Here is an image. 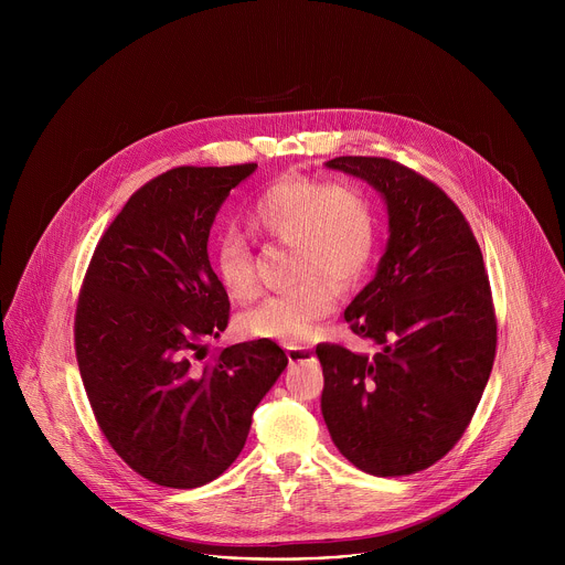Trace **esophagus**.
Wrapping results in <instances>:
<instances>
[{
	"label": "esophagus",
	"instance_id": "34e87169",
	"mask_svg": "<svg viewBox=\"0 0 565 565\" xmlns=\"http://www.w3.org/2000/svg\"><path fill=\"white\" fill-rule=\"evenodd\" d=\"M286 355H288V362H290V364L308 362V360L312 358V353H310L308 347H288V349H286Z\"/></svg>",
	"mask_w": 565,
	"mask_h": 565
}]
</instances>
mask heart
I'll use <instances>...</instances> for the list:
<instances>
[{"instance_id":"1","label":"heart","mask_w":565,"mask_h":565,"mask_svg":"<svg viewBox=\"0 0 565 565\" xmlns=\"http://www.w3.org/2000/svg\"><path fill=\"white\" fill-rule=\"evenodd\" d=\"M248 223L262 236L292 246V277L299 281L241 315L238 331L284 344L310 340L335 308L333 281L342 288L355 284L373 259L371 199L351 181L324 183L308 174H286L259 192L248 207ZM214 270L232 299L255 297V262L244 238L225 234L216 241Z\"/></svg>"}]
</instances>
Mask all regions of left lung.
<instances>
[{
	"label": "left lung",
	"instance_id": "left-lung-1",
	"mask_svg": "<svg viewBox=\"0 0 565 565\" xmlns=\"http://www.w3.org/2000/svg\"><path fill=\"white\" fill-rule=\"evenodd\" d=\"M386 201L388 244L369 286L344 310L375 353L321 342V414L335 447L373 476H409L465 434L492 373L497 312L478 241L427 177L380 156L327 163Z\"/></svg>",
	"mask_w": 565,
	"mask_h": 565
}]
</instances>
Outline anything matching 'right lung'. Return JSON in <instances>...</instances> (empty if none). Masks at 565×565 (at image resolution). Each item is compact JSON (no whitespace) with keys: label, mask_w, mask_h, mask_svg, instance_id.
Returning a JSON list of instances; mask_svg holds the SVG:
<instances>
[{"label":"right lung","mask_w":565,"mask_h":565,"mask_svg":"<svg viewBox=\"0 0 565 565\" xmlns=\"http://www.w3.org/2000/svg\"><path fill=\"white\" fill-rule=\"evenodd\" d=\"M255 168L181 166L147 181L100 236L79 288L73 340L96 423L156 486L192 490L221 476L288 364L266 338L194 364L230 321L210 227Z\"/></svg>","instance_id":"add662e5"}]
</instances>
